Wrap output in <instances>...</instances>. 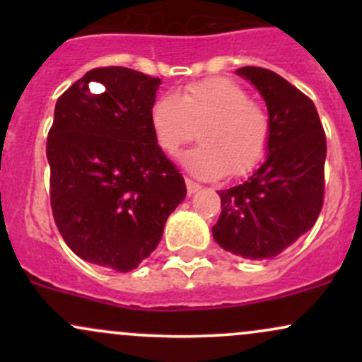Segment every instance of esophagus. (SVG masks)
I'll list each match as a JSON object with an SVG mask.
<instances>
[{
    "label": "esophagus",
    "instance_id": "esophagus-1",
    "mask_svg": "<svg viewBox=\"0 0 362 362\" xmlns=\"http://www.w3.org/2000/svg\"><path fill=\"white\" fill-rule=\"evenodd\" d=\"M185 185H187V192H189V195H192L201 190V185L195 184V182L190 180V178H185Z\"/></svg>",
    "mask_w": 362,
    "mask_h": 362
}]
</instances>
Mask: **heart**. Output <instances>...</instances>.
Segmentation results:
<instances>
[{"label":"heart","instance_id":"heart-1","mask_svg":"<svg viewBox=\"0 0 362 362\" xmlns=\"http://www.w3.org/2000/svg\"><path fill=\"white\" fill-rule=\"evenodd\" d=\"M158 146L168 155L195 138L197 148L182 156V165L202 180L226 173L242 177L264 160L271 143V117L238 83L226 78L190 83L180 93H165L149 110Z\"/></svg>","mask_w":362,"mask_h":362}]
</instances>
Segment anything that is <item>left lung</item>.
<instances>
[{
	"label": "left lung",
	"instance_id": "left-lung-1",
	"mask_svg": "<svg viewBox=\"0 0 362 362\" xmlns=\"http://www.w3.org/2000/svg\"><path fill=\"white\" fill-rule=\"evenodd\" d=\"M259 90L271 117L260 167L240 185L219 190L216 243L248 260H269L311 230L323 204L327 139L315 103L277 73L236 69Z\"/></svg>",
	"mask_w": 362,
	"mask_h": 362
}]
</instances>
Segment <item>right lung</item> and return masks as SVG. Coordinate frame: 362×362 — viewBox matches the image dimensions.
Wrapping results in <instances>:
<instances>
[{
    "label": "right lung",
    "mask_w": 362,
    "mask_h": 362,
    "mask_svg": "<svg viewBox=\"0 0 362 362\" xmlns=\"http://www.w3.org/2000/svg\"><path fill=\"white\" fill-rule=\"evenodd\" d=\"M160 85L122 66L91 69L57 98L49 131L59 233L83 260L119 272L148 259L187 194L149 122Z\"/></svg>",
    "instance_id": "add662e5"
}]
</instances>
